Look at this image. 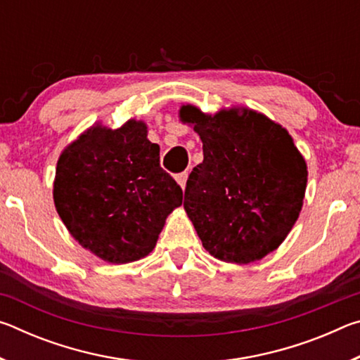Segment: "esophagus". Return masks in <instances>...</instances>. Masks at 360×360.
<instances>
[{"mask_svg": "<svg viewBox=\"0 0 360 360\" xmlns=\"http://www.w3.org/2000/svg\"><path fill=\"white\" fill-rule=\"evenodd\" d=\"M187 178H188V173L187 172H182L178 176H176V181H178V184L182 187V191H184V188H186Z\"/></svg>", "mask_w": 360, "mask_h": 360, "instance_id": "1", "label": "esophagus"}]
</instances>
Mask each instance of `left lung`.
<instances>
[{
    "mask_svg": "<svg viewBox=\"0 0 360 360\" xmlns=\"http://www.w3.org/2000/svg\"><path fill=\"white\" fill-rule=\"evenodd\" d=\"M179 117L203 143L184 197L203 248L240 265L275 251L300 214L308 181L288 130L248 108L210 115L184 105Z\"/></svg>",
    "mask_w": 360,
    "mask_h": 360,
    "instance_id": "left-lung-1",
    "label": "left lung"
}]
</instances>
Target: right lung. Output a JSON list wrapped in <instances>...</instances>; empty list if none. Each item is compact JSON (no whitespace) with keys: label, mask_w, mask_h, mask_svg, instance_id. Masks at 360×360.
<instances>
[{"label":"right lung","mask_w":360,"mask_h":360,"mask_svg":"<svg viewBox=\"0 0 360 360\" xmlns=\"http://www.w3.org/2000/svg\"><path fill=\"white\" fill-rule=\"evenodd\" d=\"M53 202L79 245L109 264L148 255L182 188L160 167V148L144 122L95 125L58 158Z\"/></svg>","instance_id":"right-lung-1"}]
</instances>
